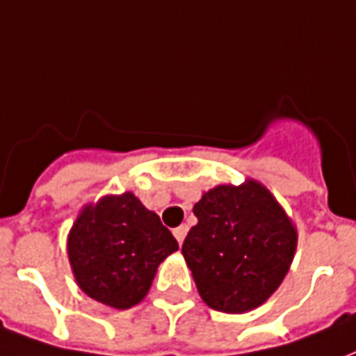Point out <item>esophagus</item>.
<instances>
[{
    "mask_svg": "<svg viewBox=\"0 0 356 356\" xmlns=\"http://www.w3.org/2000/svg\"><path fill=\"white\" fill-rule=\"evenodd\" d=\"M186 232H188V227H186V225H181V227H177V229H173V234H175V238H177L179 244H183Z\"/></svg>",
    "mask_w": 356,
    "mask_h": 356,
    "instance_id": "obj_1",
    "label": "esophagus"
}]
</instances>
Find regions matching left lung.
<instances>
[{"mask_svg": "<svg viewBox=\"0 0 356 356\" xmlns=\"http://www.w3.org/2000/svg\"><path fill=\"white\" fill-rule=\"evenodd\" d=\"M198 223L183 255L202 299L216 311L244 313L280 286L298 234L275 196L255 181L219 185L194 206Z\"/></svg>", "mask_w": 356, "mask_h": 356, "instance_id": "obj_1", "label": "left lung"}]
</instances>
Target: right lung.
<instances>
[{"mask_svg": "<svg viewBox=\"0 0 356 356\" xmlns=\"http://www.w3.org/2000/svg\"><path fill=\"white\" fill-rule=\"evenodd\" d=\"M179 250L154 211L131 193L88 206L68 236L74 276L89 298L129 309L147 296L158 265Z\"/></svg>", "mask_w": 356, "mask_h": 356, "instance_id": "add662e5", "label": "right lung"}]
</instances>
